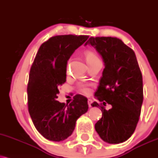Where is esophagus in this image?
<instances>
[{"instance_id": "34e87169", "label": "esophagus", "mask_w": 158, "mask_h": 158, "mask_svg": "<svg viewBox=\"0 0 158 158\" xmlns=\"http://www.w3.org/2000/svg\"><path fill=\"white\" fill-rule=\"evenodd\" d=\"M87 103H88V106L89 107H92V103H93V101L91 100V99H90V98H89L88 100H87Z\"/></svg>"}]
</instances>
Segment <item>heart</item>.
<instances>
[{"mask_svg": "<svg viewBox=\"0 0 158 158\" xmlns=\"http://www.w3.org/2000/svg\"><path fill=\"white\" fill-rule=\"evenodd\" d=\"M85 60H86L87 63L88 64V65L92 66L93 64H94L96 62L100 61L99 58L98 57V56L96 55L93 51L90 50H87L85 52ZM80 90L84 94H88L90 92V90L87 87L86 85H80Z\"/></svg>", "mask_w": 158, "mask_h": 158, "instance_id": "obj_1", "label": "heart"}]
</instances>
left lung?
Returning <instances> with one entry per match:
<instances>
[{
  "mask_svg": "<svg viewBox=\"0 0 158 158\" xmlns=\"http://www.w3.org/2000/svg\"><path fill=\"white\" fill-rule=\"evenodd\" d=\"M90 44L102 55L104 68L95 96L101 103L102 117L95 124L96 131L104 141L120 143L133 134L139 121L143 99V77L135 54L117 37H91ZM107 103L112 108L107 110Z\"/></svg>",
  "mask_w": 158,
  "mask_h": 158,
  "instance_id": "1",
  "label": "left lung"
}]
</instances>
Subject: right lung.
<instances>
[{"label": "right lung", "mask_w": 158, "mask_h": 158, "mask_svg": "<svg viewBox=\"0 0 158 158\" xmlns=\"http://www.w3.org/2000/svg\"><path fill=\"white\" fill-rule=\"evenodd\" d=\"M86 35H57L40 45L30 69L28 107L35 128L46 139L61 141L73 133L76 121L88 110L87 98L76 95L60 103L59 88L66 81L68 60L88 39Z\"/></svg>", "instance_id": "right-lung-1"}]
</instances>
